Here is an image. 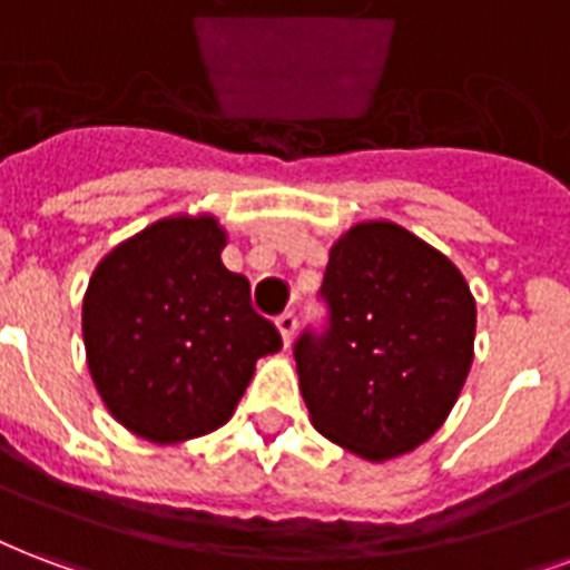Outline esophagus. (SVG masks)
<instances>
[{"label":"esophagus","instance_id":"obj_1","mask_svg":"<svg viewBox=\"0 0 570 570\" xmlns=\"http://www.w3.org/2000/svg\"><path fill=\"white\" fill-rule=\"evenodd\" d=\"M276 331H279L282 342H285V348H288L291 340H294V331H297V318H294V312H285V315L276 318Z\"/></svg>","mask_w":570,"mask_h":570}]
</instances>
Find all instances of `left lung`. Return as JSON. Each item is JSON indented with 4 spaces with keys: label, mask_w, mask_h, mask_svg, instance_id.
<instances>
[{
    "label": "left lung",
    "mask_w": 570,
    "mask_h": 570,
    "mask_svg": "<svg viewBox=\"0 0 570 570\" xmlns=\"http://www.w3.org/2000/svg\"><path fill=\"white\" fill-rule=\"evenodd\" d=\"M324 336L294 357L312 426L370 463L412 453L448 421L474 361V297L448 255L396 222H357L331 246Z\"/></svg>",
    "instance_id": "left-lung-1"
}]
</instances>
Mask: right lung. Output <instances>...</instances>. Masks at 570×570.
<instances>
[{"instance_id": "obj_1", "label": "right lung", "mask_w": 570, "mask_h": 570, "mask_svg": "<svg viewBox=\"0 0 570 570\" xmlns=\"http://www.w3.org/2000/svg\"><path fill=\"white\" fill-rule=\"evenodd\" d=\"M228 230L209 213L153 222L98 261L83 294V345L98 396L128 432L179 444L219 430L258 357L282 340L222 264Z\"/></svg>"}]
</instances>
